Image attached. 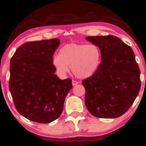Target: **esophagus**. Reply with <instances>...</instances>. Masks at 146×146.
Masks as SVG:
<instances>
[{
	"label": "esophagus",
	"mask_w": 146,
	"mask_h": 146,
	"mask_svg": "<svg viewBox=\"0 0 146 146\" xmlns=\"http://www.w3.org/2000/svg\"><path fill=\"white\" fill-rule=\"evenodd\" d=\"M72 85L73 86H75V85H78V81H75V80H72Z\"/></svg>",
	"instance_id": "esophagus-1"
}]
</instances>
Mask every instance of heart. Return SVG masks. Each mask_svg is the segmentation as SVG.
<instances>
[{
	"label": "heart",
	"instance_id": "heart-1",
	"mask_svg": "<svg viewBox=\"0 0 146 146\" xmlns=\"http://www.w3.org/2000/svg\"><path fill=\"white\" fill-rule=\"evenodd\" d=\"M101 54L94 44L70 43L60 48V55L52 58V65L60 76H65L71 70L76 77L86 79L91 77L98 70Z\"/></svg>",
	"mask_w": 146,
	"mask_h": 146
}]
</instances>
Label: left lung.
Masks as SVG:
<instances>
[{
  "mask_svg": "<svg viewBox=\"0 0 146 146\" xmlns=\"http://www.w3.org/2000/svg\"><path fill=\"white\" fill-rule=\"evenodd\" d=\"M85 38L99 47L101 54L98 70L82 81L86 106L94 117L117 118L128 110L140 89V71L135 54L115 36Z\"/></svg>",
  "mask_w": 146,
  "mask_h": 146,
  "instance_id": "left-lung-1",
  "label": "left lung"
}]
</instances>
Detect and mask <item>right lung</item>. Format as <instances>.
Wrapping results in <instances>:
<instances>
[{
    "instance_id": "obj_1",
    "label": "right lung",
    "mask_w": 146,
    "mask_h": 146,
    "mask_svg": "<svg viewBox=\"0 0 146 146\" xmlns=\"http://www.w3.org/2000/svg\"><path fill=\"white\" fill-rule=\"evenodd\" d=\"M58 38L26 42L10 61L9 87L17 110L25 118L47 124L62 113L64 101L72 88L70 78L55 74L53 54Z\"/></svg>"
}]
</instances>
